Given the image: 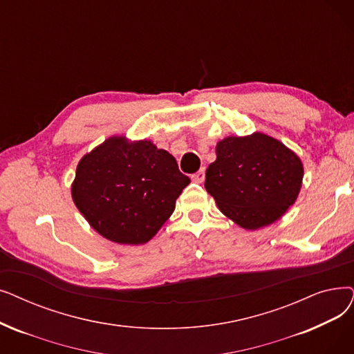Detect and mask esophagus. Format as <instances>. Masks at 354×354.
<instances>
[{"label": "esophagus", "mask_w": 354, "mask_h": 354, "mask_svg": "<svg viewBox=\"0 0 354 354\" xmlns=\"http://www.w3.org/2000/svg\"><path fill=\"white\" fill-rule=\"evenodd\" d=\"M204 179H205V167L199 169V171H198L196 174H194V175H192V180H194V182H196V183H203V182H204Z\"/></svg>", "instance_id": "esophagus-1"}]
</instances>
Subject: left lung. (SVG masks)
Wrapping results in <instances>:
<instances>
[{"label": "left lung", "instance_id": "8db88e82", "mask_svg": "<svg viewBox=\"0 0 354 354\" xmlns=\"http://www.w3.org/2000/svg\"><path fill=\"white\" fill-rule=\"evenodd\" d=\"M205 174L221 212L245 230L279 220L299 194L304 167L283 143L263 133L225 137Z\"/></svg>", "mask_w": 354, "mask_h": 354}]
</instances>
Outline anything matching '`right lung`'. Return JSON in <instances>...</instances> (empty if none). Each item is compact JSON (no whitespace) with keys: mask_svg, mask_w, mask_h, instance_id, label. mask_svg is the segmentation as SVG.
<instances>
[{"mask_svg":"<svg viewBox=\"0 0 354 354\" xmlns=\"http://www.w3.org/2000/svg\"><path fill=\"white\" fill-rule=\"evenodd\" d=\"M189 182L175 158L151 142L110 137L78 163L72 198L102 237L136 245L159 232Z\"/></svg>","mask_w":354,"mask_h":354,"instance_id":"add662e5","label":"right lung"}]
</instances>
